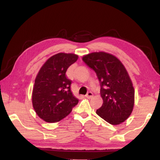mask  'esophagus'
<instances>
[{
    "label": "esophagus",
    "mask_w": 160,
    "mask_h": 160,
    "mask_svg": "<svg viewBox=\"0 0 160 160\" xmlns=\"http://www.w3.org/2000/svg\"><path fill=\"white\" fill-rule=\"evenodd\" d=\"M93 93L92 92H91V91H89V92H88L87 93V94L86 95V97L87 98H91L93 97Z\"/></svg>",
    "instance_id": "esophagus-1"
}]
</instances>
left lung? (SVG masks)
<instances>
[{"label":"left lung","instance_id":"left-lung-1","mask_svg":"<svg viewBox=\"0 0 160 160\" xmlns=\"http://www.w3.org/2000/svg\"><path fill=\"white\" fill-rule=\"evenodd\" d=\"M82 60L96 72L103 100L96 113L113 125L124 122L134 106L135 91L127 71L116 57L105 52L84 56Z\"/></svg>","mask_w":160,"mask_h":160}]
</instances>
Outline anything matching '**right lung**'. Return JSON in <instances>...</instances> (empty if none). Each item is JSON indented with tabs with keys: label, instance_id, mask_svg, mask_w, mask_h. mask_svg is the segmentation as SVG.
<instances>
[{
	"label": "right lung",
	"instance_id": "obj_1",
	"mask_svg": "<svg viewBox=\"0 0 160 160\" xmlns=\"http://www.w3.org/2000/svg\"><path fill=\"white\" fill-rule=\"evenodd\" d=\"M73 53H59L47 60L35 80L32 104L36 113L47 122H57L69 115L78 103L71 91L68 68L78 60Z\"/></svg>",
	"mask_w": 160,
	"mask_h": 160
}]
</instances>
